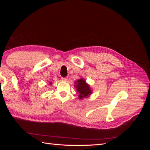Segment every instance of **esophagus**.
Instances as JSON below:
<instances>
[{
	"instance_id": "obj_1",
	"label": "esophagus",
	"mask_w": 150,
	"mask_h": 150,
	"mask_svg": "<svg viewBox=\"0 0 150 150\" xmlns=\"http://www.w3.org/2000/svg\"><path fill=\"white\" fill-rule=\"evenodd\" d=\"M62 80L63 81H65V82H66V81H67V78H62Z\"/></svg>"
}]
</instances>
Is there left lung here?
I'll use <instances>...</instances> for the list:
<instances>
[{
	"instance_id": "8db88e82",
	"label": "left lung",
	"mask_w": 150,
	"mask_h": 150,
	"mask_svg": "<svg viewBox=\"0 0 150 150\" xmlns=\"http://www.w3.org/2000/svg\"><path fill=\"white\" fill-rule=\"evenodd\" d=\"M74 87L77 92L79 93V99H83V98H88L92 94L93 90L90 87V85L86 83V80L83 78H81L75 81Z\"/></svg>"
}]
</instances>
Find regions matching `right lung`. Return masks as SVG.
<instances>
[{"instance_id": "add662e5", "label": "right lung", "mask_w": 150, "mask_h": 150, "mask_svg": "<svg viewBox=\"0 0 150 150\" xmlns=\"http://www.w3.org/2000/svg\"><path fill=\"white\" fill-rule=\"evenodd\" d=\"M49 84H52V83H50Z\"/></svg>"}]
</instances>
